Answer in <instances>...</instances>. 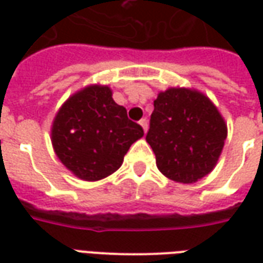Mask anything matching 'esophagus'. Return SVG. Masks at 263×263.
<instances>
[{"label": "esophagus", "mask_w": 263, "mask_h": 263, "mask_svg": "<svg viewBox=\"0 0 263 263\" xmlns=\"http://www.w3.org/2000/svg\"><path fill=\"white\" fill-rule=\"evenodd\" d=\"M139 124H141V126H142V129L145 132L148 131V120L146 118H142V120L139 121Z\"/></svg>", "instance_id": "1"}]
</instances>
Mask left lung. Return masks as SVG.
Returning <instances> with one entry per match:
<instances>
[{
    "label": "left lung",
    "mask_w": 263,
    "mask_h": 263,
    "mask_svg": "<svg viewBox=\"0 0 263 263\" xmlns=\"http://www.w3.org/2000/svg\"><path fill=\"white\" fill-rule=\"evenodd\" d=\"M146 142L156 166L177 183H194L214 169L227 138V125L203 92L167 88L154 101Z\"/></svg>",
    "instance_id": "obj_1"
}]
</instances>
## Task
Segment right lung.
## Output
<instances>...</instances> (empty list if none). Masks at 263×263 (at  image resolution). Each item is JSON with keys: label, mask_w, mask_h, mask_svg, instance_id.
I'll return each mask as SVG.
<instances>
[{"label": "right lung", "mask_w": 263, "mask_h": 263, "mask_svg": "<svg viewBox=\"0 0 263 263\" xmlns=\"http://www.w3.org/2000/svg\"><path fill=\"white\" fill-rule=\"evenodd\" d=\"M142 126L128 118L107 86H88L60 107L52 125V145L73 175L96 182L114 173Z\"/></svg>", "instance_id": "right-lung-1"}]
</instances>
